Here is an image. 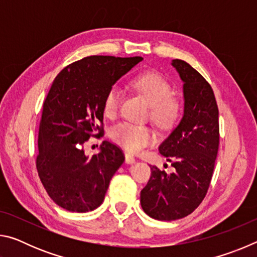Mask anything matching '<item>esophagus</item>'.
I'll return each instance as SVG.
<instances>
[{"label":"esophagus","mask_w":257,"mask_h":257,"mask_svg":"<svg viewBox=\"0 0 257 257\" xmlns=\"http://www.w3.org/2000/svg\"><path fill=\"white\" fill-rule=\"evenodd\" d=\"M124 160H125V163H128V164H133V163H135V161H136L135 156L132 155L130 153L124 154Z\"/></svg>","instance_id":"obj_1"}]
</instances>
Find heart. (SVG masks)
Listing matches in <instances>:
<instances>
[{
	"label": "heart",
	"instance_id": "heart-1",
	"mask_svg": "<svg viewBox=\"0 0 257 257\" xmlns=\"http://www.w3.org/2000/svg\"><path fill=\"white\" fill-rule=\"evenodd\" d=\"M132 86L146 98L151 105V115L160 127H169L177 119L179 105L171 96L172 87L164 77L155 72H145L134 78ZM121 101V90L113 86L106 93L103 111L107 118L116 115ZM110 137L115 144L130 153H138L154 142L155 134L144 124L120 122L112 127Z\"/></svg>",
	"mask_w": 257,
	"mask_h": 257
}]
</instances>
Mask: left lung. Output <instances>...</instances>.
<instances>
[{"label":"left lung","mask_w":257,"mask_h":257,"mask_svg":"<svg viewBox=\"0 0 257 257\" xmlns=\"http://www.w3.org/2000/svg\"><path fill=\"white\" fill-rule=\"evenodd\" d=\"M171 64L184 82V114L159 151L175 171L167 173L151 165V178L141 191L143 210L161 221L185 217L202 203L213 176L220 138L219 110L212 87L185 61L176 59Z\"/></svg>","instance_id":"left-lung-1"}]
</instances>
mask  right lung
<instances>
[{"label": "right lung", "instance_id": "add662e5", "mask_svg": "<svg viewBox=\"0 0 257 257\" xmlns=\"http://www.w3.org/2000/svg\"><path fill=\"white\" fill-rule=\"evenodd\" d=\"M142 60L92 55L69 64L55 77L43 104L36 167L46 193L64 210L85 213L97 208L123 163L122 151L110 142L104 141L92 158L84 147L90 137L103 134L97 123L103 124L106 93Z\"/></svg>", "mask_w": 257, "mask_h": 257}]
</instances>
